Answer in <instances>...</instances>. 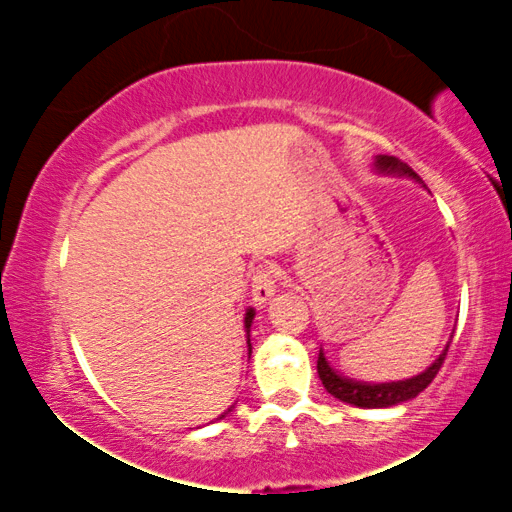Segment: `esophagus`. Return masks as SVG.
Masks as SVG:
<instances>
[{
	"label": "esophagus",
	"mask_w": 512,
	"mask_h": 512,
	"mask_svg": "<svg viewBox=\"0 0 512 512\" xmlns=\"http://www.w3.org/2000/svg\"><path fill=\"white\" fill-rule=\"evenodd\" d=\"M276 293V272L272 264H260L252 272V301L264 305Z\"/></svg>",
	"instance_id": "1"
}]
</instances>
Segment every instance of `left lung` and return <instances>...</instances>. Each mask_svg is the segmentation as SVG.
I'll return each instance as SVG.
<instances>
[{
    "mask_svg": "<svg viewBox=\"0 0 512 512\" xmlns=\"http://www.w3.org/2000/svg\"><path fill=\"white\" fill-rule=\"evenodd\" d=\"M373 166L378 173L407 175V178L419 180V175H416L407 163L399 161L395 156H375ZM448 346H445L443 354H440L436 361L424 370V373L414 375V378H407V380H397V383H361V380L344 378V375H339L337 370L330 366V361H327L325 351L322 349H320V356H317V375H320L325 390L330 392L332 397H337L339 402L354 404V407H363V409L395 407V404L414 399L419 392H424L426 387L431 385V380L436 378L440 366H443L445 354H448Z\"/></svg>",
    "mask_w": 512,
    "mask_h": 512,
    "instance_id": "left-lung-1",
    "label": "left lung"
}]
</instances>
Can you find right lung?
Instances as JSON below:
<instances>
[{"mask_svg":"<svg viewBox=\"0 0 512 512\" xmlns=\"http://www.w3.org/2000/svg\"><path fill=\"white\" fill-rule=\"evenodd\" d=\"M252 320H255V310L248 308V310H245V332H248V354H252V349H250V327H252ZM228 411H233V407H228L226 411H223L219 419H223V416H226Z\"/></svg>","mask_w":512,"mask_h":512,"instance_id":"obj_1","label":"right lung"}]
</instances>
